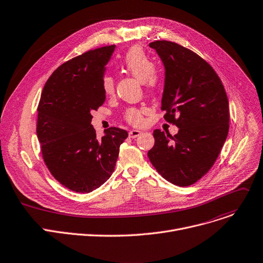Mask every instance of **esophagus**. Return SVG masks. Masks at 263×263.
<instances>
[{
  "instance_id": "esophagus-1",
  "label": "esophagus",
  "mask_w": 263,
  "mask_h": 263,
  "mask_svg": "<svg viewBox=\"0 0 263 263\" xmlns=\"http://www.w3.org/2000/svg\"><path fill=\"white\" fill-rule=\"evenodd\" d=\"M141 134H142V131H139V130H131V131L129 132V136H130L131 138H136V137H138Z\"/></svg>"
}]
</instances>
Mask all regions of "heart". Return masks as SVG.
Returning <instances> with one entry per match:
<instances>
[{"instance_id": "obj_1", "label": "heart", "mask_w": 263, "mask_h": 263, "mask_svg": "<svg viewBox=\"0 0 263 263\" xmlns=\"http://www.w3.org/2000/svg\"><path fill=\"white\" fill-rule=\"evenodd\" d=\"M122 67L136 79L142 81L148 90H153L159 84L160 78L153 71V62L143 48L134 46L130 48L122 60ZM102 90L106 95L114 92V80L110 75H106L102 79ZM143 110L131 108L126 112V119L132 125L138 126L143 124Z\"/></svg>"}]
</instances>
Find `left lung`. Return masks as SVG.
I'll use <instances>...</instances> for the list:
<instances>
[{"mask_svg":"<svg viewBox=\"0 0 263 263\" xmlns=\"http://www.w3.org/2000/svg\"><path fill=\"white\" fill-rule=\"evenodd\" d=\"M149 46L165 67L164 118L179 132L171 136L154 130L155 143L148 157L164 179L181 187L189 186L213 167L226 141L229 100L215 69L196 52L165 40Z\"/></svg>","mask_w":263,"mask_h":263,"instance_id":"1","label":"left lung"}]
</instances>
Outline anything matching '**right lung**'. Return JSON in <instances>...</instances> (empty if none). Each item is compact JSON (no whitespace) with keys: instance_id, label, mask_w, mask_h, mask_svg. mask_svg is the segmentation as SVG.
<instances>
[{"instance_id":"right-lung-1","label":"right lung","mask_w":263,"mask_h":263,"mask_svg":"<svg viewBox=\"0 0 263 263\" xmlns=\"http://www.w3.org/2000/svg\"><path fill=\"white\" fill-rule=\"evenodd\" d=\"M115 45L89 50L60 65L38 106L37 135L51 176L76 192H91L112 176L128 132L112 127L96 137L92 112L106 100L102 79Z\"/></svg>"}]
</instances>
